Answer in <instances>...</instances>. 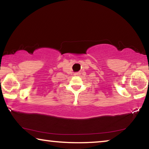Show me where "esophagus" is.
<instances>
[{"label":"esophagus","instance_id":"34e87169","mask_svg":"<svg viewBox=\"0 0 149 149\" xmlns=\"http://www.w3.org/2000/svg\"><path fill=\"white\" fill-rule=\"evenodd\" d=\"M79 74H80V73H79V72H75L74 73L75 76H78V75H79Z\"/></svg>","mask_w":149,"mask_h":149}]
</instances>
